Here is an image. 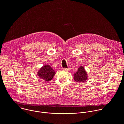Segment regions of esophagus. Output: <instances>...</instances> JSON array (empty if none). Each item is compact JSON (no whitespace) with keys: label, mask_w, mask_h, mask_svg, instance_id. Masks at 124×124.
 I'll return each instance as SVG.
<instances>
[{"label":"esophagus","mask_w":124,"mask_h":124,"mask_svg":"<svg viewBox=\"0 0 124 124\" xmlns=\"http://www.w3.org/2000/svg\"><path fill=\"white\" fill-rule=\"evenodd\" d=\"M63 70H70V68H63Z\"/></svg>","instance_id":"1"}]
</instances>
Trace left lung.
Returning a JSON list of instances; mask_svg holds the SVG:
<instances>
[{"label": "left lung", "instance_id": "8db88e82", "mask_svg": "<svg viewBox=\"0 0 124 124\" xmlns=\"http://www.w3.org/2000/svg\"><path fill=\"white\" fill-rule=\"evenodd\" d=\"M74 79L76 81L84 82L87 79V75L86 72L83 66H80L78 69V71L74 74Z\"/></svg>", "mask_w": 124, "mask_h": 124}]
</instances>
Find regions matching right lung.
<instances>
[{
    "label": "right lung",
    "instance_id": "1",
    "mask_svg": "<svg viewBox=\"0 0 124 124\" xmlns=\"http://www.w3.org/2000/svg\"><path fill=\"white\" fill-rule=\"evenodd\" d=\"M55 72L51 67L46 65L40 69L38 72V76L45 81H50L55 75Z\"/></svg>",
    "mask_w": 124,
    "mask_h": 124
}]
</instances>
